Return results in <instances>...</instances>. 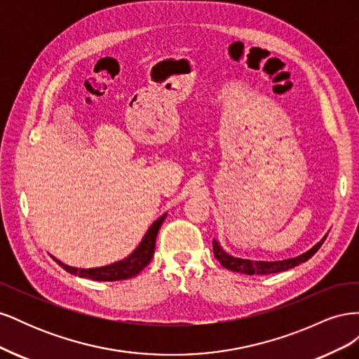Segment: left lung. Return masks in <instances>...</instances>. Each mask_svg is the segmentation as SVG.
Instances as JSON below:
<instances>
[{"mask_svg":"<svg viewBox=\"0 0 359 359\" xmlns=\"http://www.w3.org/2000/svg\"><path fill=\"white\" fill-rule=\"evenodd\" d=\"M328 233L325 235L322 240L314 244L310 250H307L306 253H302L297 257H290V259H283V260H274V262H266V260H250V259H241V257H235L229 253H226L222 248L220 243L214 240L212 241V250H214V256L219 262L231 271H235V273H241L247 276H264V274H274L280 273V271H286L289 268L297 266L302 262H307V260L318 252L323 241L327 240Z\"/></svg>","mask_w":359,"mask_h":359,"instance_id":"left-lung-1","label":"left lung"}]
</instances>
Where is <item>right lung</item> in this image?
Listing matches in <instances>:
<instances>
[{
    "instance_id": "add662e5",
    "label": "right lung",
    "mask_w": 359,
    "mask_h": 359,
    "mask_svg": "<svg viewBox=\"0 0 359 359\" xmlns=\"http://www.w3.org/2000/svg\"><path fill=\"white\" fill-rule=\"evenodd\" d=\"M168 214H163L161 217L149 226V229L144 235L142 241L139 243V245L130 253L127 257L118 260V262H114L111 265H104L99 268H76L62 264L60 259L50 256L55 262L67 271V273L78 276L82 278H90L95 281H116V280H127L137 276L140 271H142L153 259L154 255V248H156V238L158 233L160 226L165 222Z\"/></svg>"
}]
</instances>
